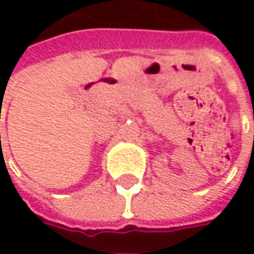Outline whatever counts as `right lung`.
Returning a JSON list of instances; mask_svg holds the SVG:
<instances>
[{
	"label": "right lung",
	"mask_w": 254,
	"mask_h": 254,
	"mask_svg": "<svg viewBox=\"0 0 254 254\" xmlns=\"http://www.w3.org/2000/svg\"><path fill=\"white\" fill-rule=\"evenodd\" d=\"M0 138H1V137H0Z\"/></svg>",
	"instance_id": "right-lung-1"
}]
</instances>
